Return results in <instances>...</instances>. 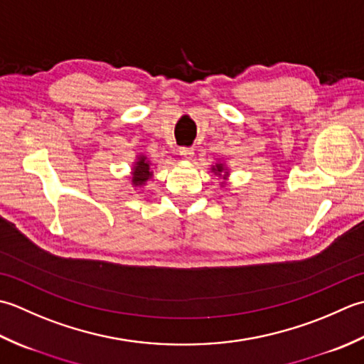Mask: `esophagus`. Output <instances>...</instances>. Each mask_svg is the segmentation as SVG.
I'll return each instance as SVG.
<instances>
[{"mask_svg":"<svg viewBox=\"0 0 364 364\" xmlns=\"http://www.w3.org/2000/svg\"><path fill=\"white\" fill-rule=\"evenodd\" d=\"M179 155L185 160V161H191L193 160V155H195V152H193L191 147H182V149L179 151Z\"/></svg>","mask_w":364,"mask_h":364,"instance_id":"1","label":"esophagus"}]
</instances>
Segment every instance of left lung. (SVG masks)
Instances as JSON below:
<instances>
[{"mask_svg": "<svg viewBox=\"0 0 364 364\" xmlns=\"http://www.w3.org/2000/svg\"><path fill=\"white\" fill-rule=\"evenodd\" d=\"M210 169H212V173L215 176L223 177V181H226L229 177V171H228V168H226V165H223V163H215V165H212ZM221 185H225V182H221Z\"/></svg>", "mask_w": 364, "mask_h": 364, "instance_id": "left-lung-1", "label": "left lung"}]
</instances>
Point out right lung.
I'll return each mask as SVG.
<instances>
[{"mask_svg": "<svg viewBox=\"0 0 364 364\" xmlns=\"http://www.w3.org/2000/svg\"><path fill=\"white\" fill-rule=\"evenodd\" d=\"M154 176V171L151 169V161L147 160L146 155H138L136 161L133 163L132 173H130V179L132 185L135 188H141L143 185L151 179Z\"/></svg>", "mask_w": 364, "mask_h": 364, "instance_id": "right-lung-1", "label": "right lung"}]
</instances>
